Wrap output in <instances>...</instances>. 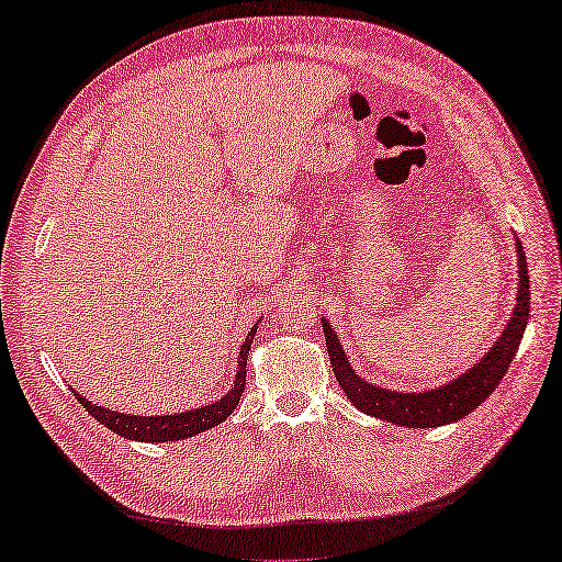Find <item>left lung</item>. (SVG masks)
<instances>
[{
  "instance_id": "obj_1",
  "label": "left lung",
  "mask_w": 562,
  "mask_h": 562,
  "mask_svg": "<svg viewBox=\"0 0 562 562\" xmlns=\"http://www.w3.org/2000/svg\"><path fill=\"white\" fill-rule=\"evenodd\" d=\"M518 274H520V288L518 300H515V310L503 335L497 337V342L490 347V352L480 360L475 368L462 372L448 385L438 390H423V393H397V390H385L378 385H370L368 380L355 375L350 368V360L342 350L340 340H337L335 329L327 323H323L325 329V345L329 352V364L340 387L345 390L347 400H352V405L380 420H387L400 427H440L448 423H458L460 417L485 403L487 395L497 387V382L510 368V362L518 352V345L522 340L525 325H528L530 315V278H528V262H525L522 245L518 243Z\"/></svg>"
}]
</instances>
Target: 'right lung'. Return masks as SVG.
Wrapping results in <instances>:
<instances>
[{"mask_svg": "<svg viewBox=\"0 0 562 562\" xmlns=\"http://www.w3.org/2000/svg\"><path fill=\"white\" fill-rule=\"evenodd\" d=\"M255 333H257V325L249 327L247 340L243 347H239V360H237L239 364H237L233 390H229L227 395H222L217 403L212 405H202V407L190 409V413H175V415H124V413H117V409H106L102 405L87 403V397H82L79 393H75V397L85 405L87 413L92 415L97 423L110 427L112 432L122 435V438L139 440V442H167V440L192 438V435L210 430V427L220 425L225 417L235 413V407L245 390L247 352L249 347H252Z\"/></svg>", "mask_w": 562, "mask_h": 562, "instance_id": "obj_1", "label": "right lung"}]
</instances>
